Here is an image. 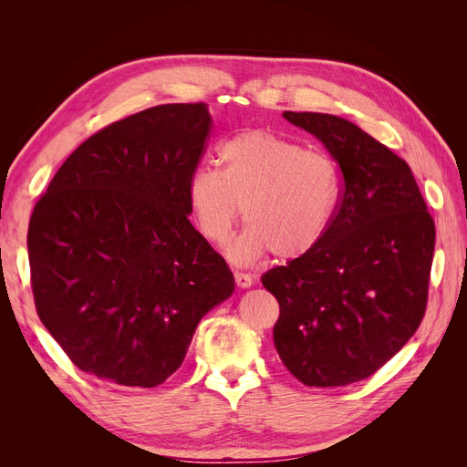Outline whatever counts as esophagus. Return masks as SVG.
<instances>
[{"label": "esophagus", "mask_w": 467, "mask_h": 467, "mask_svg": "<svg viewBox=\"0 0 467 467\" xmlns=\"http://www.w3.org/2000/svg\"><path fill=\"white\" fill-rule=\"evenodd\" d=\"M234 278H235V285L239 288H249L253 285V280H255L249 273H234Z\"/></svg>", "instance_id": "esophagus-1"}]
</instances>
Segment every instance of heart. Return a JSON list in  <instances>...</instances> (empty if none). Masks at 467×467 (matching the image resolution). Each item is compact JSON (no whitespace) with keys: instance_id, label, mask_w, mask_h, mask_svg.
I'll return each mask as SVG.
<instances>
[{"instance_id":"b5f03b06","label":"heart","mask_w":467,"mask_h":467,"mask_svg":"<svg viewBox=\"0 0 467 467\" xmlns=\"http://www.w3.org/2000/svg\"><path fill=\"white\" fill-rule=\"evenodd\" d=\"M220 165L196 167L187 196L199 230L214 244L228 239L244 204L247 225L228 249L234 263L268 251L302 257L327 234L341 199L331 155L271 130H245L220 146Z\"/></svg>"}]
</instances>
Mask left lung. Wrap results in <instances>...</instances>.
<instances>
[{
    "instance_id": "obj_1",
    "label": "left lung",
    "mask_w": 467,
    "mask_h": 467,
    "mask_svg": "<svg viewBox=\"0 0 467 467\" xmlns=\"http://www.w3.org/2000/svg\"><path fill=\"white\" fill-rule=\"evenodd\" d=\"M341 167L327 234L306 255L263 275L278 300L280 360L306 386L355 384L413 337L427 312L434 220L409 165L357 124L285 110Z\"/></svg>"
}]
</instances>
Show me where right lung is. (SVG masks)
<instances>
[{
	"instance_id": "right-lung-1",
	"label": "right lung",
	"mask_w": 467,
	"mask_h": 467,
	"mask_svg": "<svg viewBox=\"0 0 467 467\" xmlns=\"http://www.w3.org/2000/svg\"><path fill=\"white\" fill-rule=\"evenodd\" d=\"M206 103L146 109L89 136L56 171L29 222L36 314L79 370L160 386L234 275L189 222L206 151Z\"/></svg>"
}]
</instances>
